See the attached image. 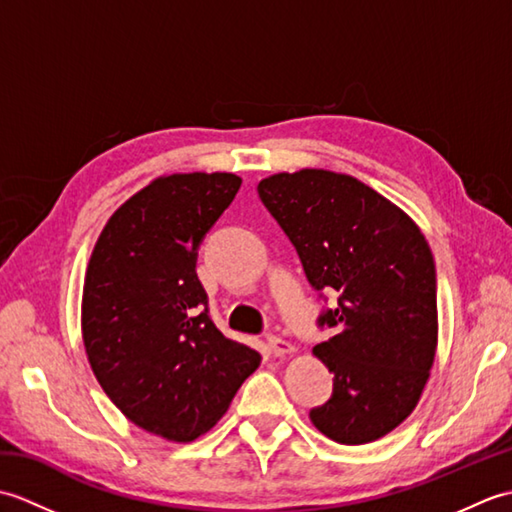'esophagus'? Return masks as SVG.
Here are the masks:
<instances>
[{
	"label": "esophagus",
	"mask_w": 512,
	"mask_h": 512,
	"mask_svg": "<svg viewBox=\"0 0 512 512\" xmlns=\"http://www.w3.org/2000/svg\"><path fill=\"white\" fill-rule=\"evenodd\" d=\"M266 343L270 347V352H273L275 356H284V354L295 352V347H292L288 341L281 339V336H275V334H268L266 336Z\"/></svg>",
	"instance_id": "1"
}]
</instances>
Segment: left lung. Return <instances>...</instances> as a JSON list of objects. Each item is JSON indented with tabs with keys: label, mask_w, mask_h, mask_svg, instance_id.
I'll list each match as a JSON object with an SVG mask.
<instances>
[{
	"label": "left lung",
	"mask_w": 512,
	"mask_h": 512,
	"mask_svg": "<svg viewBox=\"0 0 512 512\" xmlns=\"http://www.w3.org/2000/svg\"><path fill=\"white\" fill-rule=\"evenodd\" d=\"M257 191L310 286L319 297L339 295V306L317 319L332 336L312 352L334 387L310 411L312 424L339 444L387 436L418 405L436 358L438 286L427 239L396 204L345 173H277Z\"/></svg>",
	"instance_id": "8db88e82"
}]
</instances>
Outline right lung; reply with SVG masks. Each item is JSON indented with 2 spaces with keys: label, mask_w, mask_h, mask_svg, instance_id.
I'll return each instance as SVG.
<instances>
[{
  "label": "right lung",
  "mask_w": 512,
  "mask_h": 512,
  "mask_svg": "<svg viewBox=\"0 0 512 512\" xmlns=\"http://www.w3.org/2000/svg\"><path fill=\"white\" fill-rule=\"evenodd\" d=\"M235 173H173L132 195L96 242L83 343L103 391L136 427L173 442L209 431L262 356L226 339L195 264L239 191Z\"/></svg>",
  "instance_id": "obj_1"
}]
</instances>
